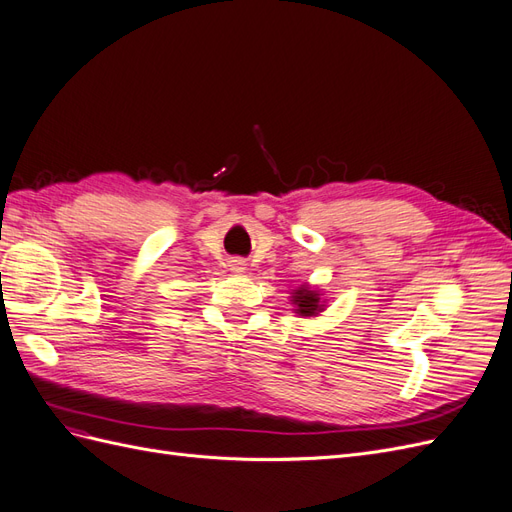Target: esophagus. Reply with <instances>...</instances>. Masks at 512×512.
Wrapping results in <instances>:
<instances>
[{
    "label": "esophagus",
    "mask_w": 512,
    "mask_h": 512,
    "mask_svg": "<svg viewBox=\"0 0 512 512\" xmlns=\"http://www.w3.org/2000/svg\"><path fill=\"white\" fill-rule=\"evenodd\" d=\"M230 269L235 271V273H243L245 271V262L243 260H232L230 262Z\"/></svg>",
    "instance_id": "34e87169"
}]
</instances>
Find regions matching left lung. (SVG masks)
Segmentation results:
<instances>
[{
	"instance_id": "8db88e82",
	"label": "left lung",
	"mask_w": 512,
	"mask_h": 512,
	"mask_svg": "<svg viewBox=\"0 0 512 512\" xmlns=\"http://www.w3.org/2000/svg\"><path fill=\"white\" fill-rule=\"evenodd\" d=\"M292 305L297 307L294 314H299L303 318H312L318 316L324 309V301L320 299V290H314L309 286H299L297 290H292Z\"/></svg>"
}]
</instances>
